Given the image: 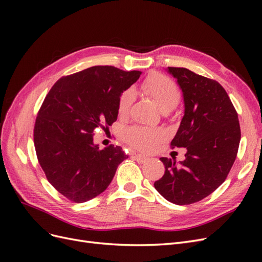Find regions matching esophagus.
Instances as JSON below:
<instances>
[{"instance_id": "1", "label": "esophagus", "mask_w": 262, "mask_h": 262, "mask_svg": "<svg viewBox=\"0 0 262 262\" xmlns=\"http://www.w3.org/2000/svg\"><path fill=\"white\" fill-rule=\"evenodd\" d=\"M133 158H134V160H136L138 163H141V164L145 163V162L148 160V158H147L146 156H144V155H140V154L134 155V156H133Z\"/></svg>"}]
</instances>
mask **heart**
I'll return each mask as SVG.
<instances>
[{"mask_svg": "<svg viewBox=\"0 0 262 262\" xmlns=\"http://www.w3.org/2000/svg\"><path fill=\"white\" fill-rule=\"evenodd\" d=\"M141 90L152 97L158 108L163 113H169L175 108L180 99V93L176 84L170 78L161 74L148 76L142 83ZM134 98L132 90L122 92L118 100V114L124 116L128 114ZM165 137V133L158 129L145 128V126H132L124 134L125 141L130 145L143 152L153 149L155 145Z\"/></svg>", "mask_w": 262, "mask_h": 262, "instance_id": "1", "label": "heart"}]
</instances>
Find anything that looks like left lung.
Returning <instances> with one entry per match:
<instances>
[{
    "label": "left lung",
    "instance_id": "8db88e82",
    "mask_svg": "<svg viewBox=\"0 0 262 262\" xmlns=\"http://www.w3.org/2000/svg\"><path fill=\"white\" fill-rule=\"evenodd\" d=\"M182 92L185 113L171 147H186L185 160L162 157L164 176L154 187L173 204L204 199L226 179L241 141L238 116L216 81L185 68H167Z\"/></svg>",
    "mask_w": 262,
    "mask_h": 262
}]
</instances>
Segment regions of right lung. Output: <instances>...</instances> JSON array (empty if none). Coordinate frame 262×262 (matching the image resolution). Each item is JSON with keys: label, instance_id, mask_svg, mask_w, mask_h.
Here are the masks:
<instances>
[{"label": "right lung", "instance_id": "1", "mask_svg": "<svg viewBox=\"0 0 262 262\" xmlns=\"http://www.w3.org/2000/svg\"><path fill=\"white\" fill-rule=\"evenodd\" d=\"M141 74L92 67L61 77L46 96L35 123V148L47 179L69 200L82 203L104 192L128 158L120 146L100 149L93 137L98 126L106 130L117 120L119 97Z\"/></svg>", "mask_w": 262, "mask_h": 262}]
</instances>
